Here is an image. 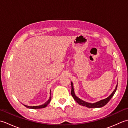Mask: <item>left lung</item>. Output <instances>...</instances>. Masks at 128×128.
<instances>
[{"label": "left lung", "mask_w": 128, "mask_h": 128, "mask_svg": "<svg viewBox=\"0 0 128 128\" xmlns=\"http://www.w3.org/2000/svg\"><path fill=\"white\" fill-rule=\"evenodd\" d=\"M72 92H71V94L72 95V97L74 98L76 102H78V104L81 106H85L86 107L88 108H100V107H102L103 106H105L107 103L110 101V100L112 98V97L113 96V95L114 94L116 90V88H117V86H118V84H116V88L114 89V90L113 91V92L108 97L106 98H104L103 100H99V101L96 102L95 103H89V102H87L86 101H84V100H82L80 99V98H78L75 95V92H74V86H73V83L72 82Z\"/></svg>", "instance_id": "left-lung-1"}]
</instances>
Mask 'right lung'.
I'll return each instance as SVG.
<instances>
[{"instance_id": "add662e5", "label": "right lung", "mask_w": 128, "mask_h": 128, "mask_svg": "<svg viewBox=\"0 0 128 128\" xmlns=\"http://www.w3.org/2000/svg\"><path fill=\"white\" fill-rule=\"evenodd\" d=\"M50 98H49V100H47V101L46 102L44 103V104H43L42 105H40V106H26V105H24H24L26 107L28 108H31V109H40V108H45L46 107H47V105L50 102V100H51V90L50 91Z\"/></svg>"}]
</instances>
